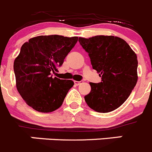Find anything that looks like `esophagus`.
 I'll return each mask as SVG.
<instances>
[{"label":"esophagus","mask_w":152,"mask_h":152,"mask_svg":"<svg viewBox=\"0 0 152 152\" xmlns=\"http://www.w3.org/2000/svg\"><path fill=\"white\" fill-rule=\"evenodd\" d=\"M83 83V81H74V83L76 86H79V85H81Z\"/></svg>","instance_id":"1"}]
</instances>
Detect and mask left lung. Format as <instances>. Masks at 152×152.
I'll use <instances>...</instances> for the list:
<instances>
[{
  "label": "left lung",
  "mask_w": 152,
  "mask_h": 152,
  "mask_svg": "<svg viewBox=\"0 0 152 152\" xmlns=\"http://www.w3.org/2000/svg\"><path fill=\"white\" fill-rule=\"evenodd\" d=\"M79 42L102 79L100 83H90L91 90L85 96L86 103L98 113L116 110L128 98L137 83V55L125 40L118 37H79Z\"/></svg>",
  "instance_id": "8db88e82"
}]
</instances>
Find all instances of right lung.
Instances as JSON below:
<instances>
[{"label": "right lung", "instance_id": "right-lung-1", "mask_svg": "<svg viewBox=\"0 0 152 152\" xmlns=\"http://www.w3.org/2000/svg\"><path fill=\"white\" fill-rule=\"evenodd\" d=\"M77 37L38 36L22 45L14 61L15 85L25 103L39 113H51L63 103L72 80L53 78L51 73L77 42Z\"/></svg>", "mask_w": 152, "mask_h": 152}]
</instances>
